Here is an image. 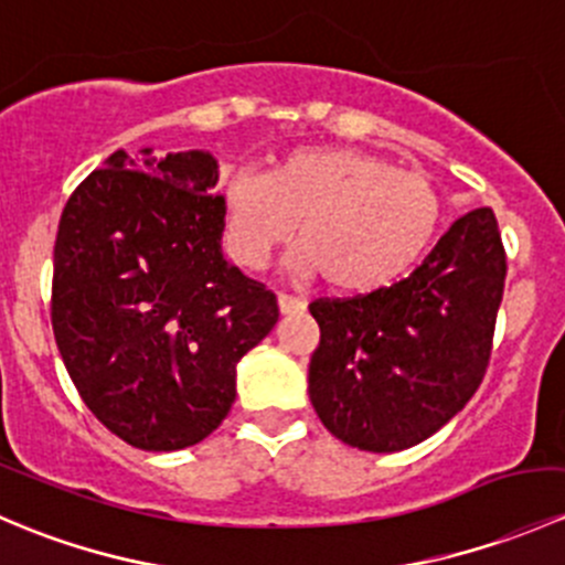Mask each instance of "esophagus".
Here are the masks:
<instances>
[{
    "label": "esophagus",
    "instance_id": "1",
    "mask_svg": "<svg viewBox=\"0 0 565 565\" xmlns=\"http://www.w3.org/2000/svg\"><path fill=\"white\" fill-rule=\"evenodd\" d=\"M278 311L281 317H295V315H303L306 303L300 298H289V295H278Z\"/></svg>",
    "mask_w": 565,
    "mask_h": 565
}]
</instances>
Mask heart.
I'll return each mask as SVG.
<instances>
[{
    "instance_id": "1",
    "label": "heart",
    "mask_w": 565,
    "mask_h": 565,
    "mask_svg": "<svg viewBox=\"0 0 565 565\" xmlns=\"http://www.w3.org/2000/svg\"><path fill=\"white\" fill-rule=\"evenodd\" d=\"M226 248L243 267L265 265L295 235L289 267L324 278L335 295H369L407 276L440 232V191L358 147H303L270 172L241 169L224 182Z\"/></svg>"
}]
</instances>
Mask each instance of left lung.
<instances>
[{
	"instance_id": "1",
	"label": "left lung",
	"mask_w": 565,
	"mask_h": 565,
	"mask_svg": "<svg viewBox=\"0 0 565 565\" xmlns=\"http://www.w3.org/2000/svg\"><path fill=\"white\" fill-rule=\"evenodd\" d=\"M503 284L498 221L478 207L404 281L315 300L309 398L324 429L372 454L404 451L443 429L487 374Z\"/></svg>"
}]
</instances>
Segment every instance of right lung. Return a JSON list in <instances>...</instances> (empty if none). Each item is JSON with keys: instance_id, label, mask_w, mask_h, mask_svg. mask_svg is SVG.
Instances as JSON below:
<instances>
[{"instance_id": "add662e5", "label": "right lung", "mask_w": 565, "mask_h": 565, "mask_svg": "<svg viewBox=\"0 0 565 565\" xmlns=\"http://www.w3.org/2000/svg\"><path fill=\"white\" fill-rule=\"evenodd\" d=\"M207 150H117L73 191L54 243L51 324L95 418L141 451L221 426L237 363L278 322L276 295L221 250Z\"/></svg>"}]
</instances>
